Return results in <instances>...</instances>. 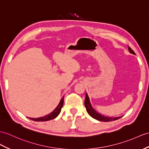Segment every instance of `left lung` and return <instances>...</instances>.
I'll return each mask as SVG.
<instances>
[{"mask_svg": "<svg viewBox=\"0 0 149 149\" xmlns=\"http://www.w3.org/2000/svg\"><path fill=\"white\" fill-rule=\"evenodd\" d=\"M63 103H64V99L63 98H62V99L61 100L59 104H58L57 107L52 112H50V114H47L43 117L38 118H30V119H31V120H33V121H49V120H51V119H55L61 112V108H62L63 106ZM90 111L92 112V111ZM88 112L89 115L92 116L90 111L88 110Z\"/></svg>", "mask_w": 149, "mask_h": 149, "instance_id": "1", "label": "left lung"}]
</instances>
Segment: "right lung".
<instances>
[{
	"instance_id": "obj_1",
	"label": "right lung",
	"mask_w": 149,
	"mask_h": 149,
	"mask_svg": "<svg viewBox=\"0 0 149 149\" xmlns=\"http://www.w3.org/2000/svg\"><path fill=\"white\" fill-rule=\"evenodd\" d=\"M87 97H88V96L86 95L85 100L87 99ZM90 110H92V112L90 111ZM89 111L90 112V114H91V115H92V117L93 118H94V119H97V120H98V121H100L108 122V121H115V120H117V119H118L119 118H121V117H118V118H112L111 117V118H109V117L104 116L101 115L99 113H98V112H96L95 111V109H93L92 107H91V109H90Z\"/></svg>"
}]
</instances>
